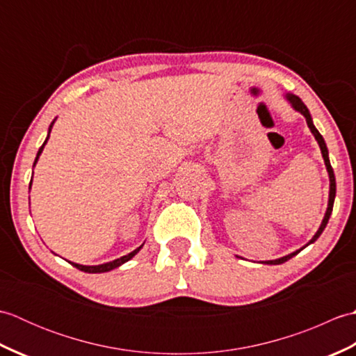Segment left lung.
I'll return each mask as SVG.
<instances>
[{"instance_id": "obj_1", "label": "left lung", "mask_w": 356, "mask_h": 356, "mask_svg": "<svg viewBox=\"0 0 356 356\" xmlns=\"http://www.w3.org/2000/svg\"><path fill=\"white\" fill-rule=\"evenodd\" d=\"M286 99L291 102L292 108H293L295 111L301 113V115H303V116L306 118V122H307L309 130H311V133L314 134L315 140L318 142L320 149H321V154H323V159H324V165H326V170H327V172H329V182H330V186H329V202H327L326 214H324V218H323V222H321V225H320V228H318V231L315 232V236H314L311 240H309V243H307V245H305L303 248H300L298 251H295V252H292V254H287V255L282 257V259L261 261V263H264V264H282V263L287 261L289 259H292L293 255H297L300 251H303V249H305L306 246H309L311 243H314V241L321 236V232L324 231V228H326V225H327L329 218H330V214H332V209H334V202H335V194H337L335 174H334V170H332V166H330V161H329V151H327V147H326V142H324L323 136H321V134H320V131L316 130V128H315V125H314V120H312V116H311V113H309L307 107H306V105L303 104V101L300 99L298 96H295V95H292V93H287V95H286Z\"/></svg>"}]
</instances>
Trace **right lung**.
Returning <instances> with one entry per match:
<instances>
[{"label": "right lung", "mask_w": 356, "mask_h": 356, "mask_svg": "<svg viewBox=\"0 0 356 356\" xmlns=\"http://www.w3.org/2000/svg\"><path fill=\"white\" fill-rule=\"evenodd\" d=\"M55 120H56V119H53V122H51L50 127H49L47 138H45V140H44V143L41 145V148L38 149V154H36V157H35L33 166L36 165L38 159H40V156H41V153H42V149H44V147H45V143H47V140H49V138H50V131H51V128H53V124H55ZM30 186H32V179H30ZM142 246H143V245H140L139 248H136L133 252L127 254V255H124V257H120V259H116V260L108 261V263H104V264H96V266H86V264H78V263H73V261H69V263L72 264V266H74V268L82 270V272H88V274H101V272H108V270H111V269H116V268L120 266V264H124V263H127L128 260H131L133 257L140 251Z\"/></svg>", "instance_id": "1"}]
</instances>
